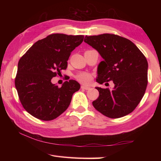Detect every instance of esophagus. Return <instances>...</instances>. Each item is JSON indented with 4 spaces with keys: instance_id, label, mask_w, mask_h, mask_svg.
Returning <instances> with one entry per match:
<instances>
[{
    "instance_id": "esophagus-1",
    "label": "esophagus",
    "mask_w": 161,
    "mask_h": 161,
    "mask_svg": "<svg viewBox=\"0 0 161 161\" xmlns=\"http://www.w3.org/2000/svg\"><path fill=\"white\" fill-rule=\"evenodd\" d=\"M81 88H82V89H84V90H89L91 88L88 87V86H84V85H82V86H81Z\"/></svg>"
}]
</instances>
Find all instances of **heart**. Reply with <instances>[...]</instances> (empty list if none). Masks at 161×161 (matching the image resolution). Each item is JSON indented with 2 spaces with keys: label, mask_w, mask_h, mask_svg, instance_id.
Returning <instances> with one entry per match:
<instances>
[{
  "label": "heart",
  "mask_w": 161,
  "mask_h": 161,
  "mask_svg": "<svg viewBox=\"0 0 161 161\" xmlns=\"http://www.w3.org/2000/svg\"><path fill=\"white\" fill-rule=\"evenodd\" d=\"M76 79L81 84H89L93 80V77L90 73L83 72V73H79L76 76Z\"/></svg>",
  "instance_id": "1"
}]
</instances>
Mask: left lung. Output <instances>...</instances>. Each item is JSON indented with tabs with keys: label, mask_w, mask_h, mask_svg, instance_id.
Instances as JSON below:
<instances>
[{
	"label": "left lung",
	"mask_w": 161,
	"mask_h": 161,
	"mask_svg": "<svg viewBox=\"0 0 161 161\" xmlns=\"http://www.w3.org/2000/svg\"><path fill=\"white\" fill-rule=\"evenodd\" d=\"M84 42L96 50L103 61L97 67L96 81H113L114 87H96L95 108L107 117L119 118L131 113L144 96L147 86L148 63L131 41L115 35L86 36Z\"/></svg>",
	"instance_id": "obj_1"
}]
</instances>
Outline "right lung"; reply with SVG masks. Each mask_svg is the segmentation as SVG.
Masks as SVG:
<instances>
[{
  "label": "right lung",
  "mask_w": 161,
  "mask_h": 161,
  "mask_svg": "<svg viewBox=\"0 0 161 161\" xmlns=\"http://www.w3.org/2000/svg\"><path fill=\"white\" fill-rule=\"evenodd\" d=\"M84 37L53 34L34 43L20 58L15 86L23 108L30 115L52 120L69 107L80 84L70 80L58 87L51 80L66 69L71 52L82 43Z\"/></svg>",
  "instance_id": "1"
}]
</instances>
